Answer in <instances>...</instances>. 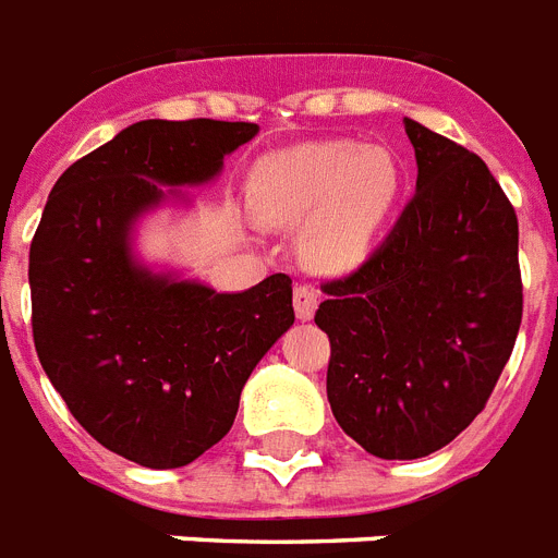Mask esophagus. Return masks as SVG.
<instances>
[{"instance_id":"1","label":"esophagus","mask_w":558,"mask_h":558,"mask_svg":"<svg viewBox=\"0 0 558 558\" xmlns=\"http://www.w3.org/2000/svg\"><path fill=\"white\" fill-rule=\"evenodd\" d=\"M315 310H318V289L310 287V283L294 287V312H298V318L310 320Z\"/></svg>"}]
</instances>
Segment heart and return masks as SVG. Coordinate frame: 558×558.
<instances>
[{"label":"heart","mask_w":558,"mask_h":558,"mask_svg":"<svg viewBox=\"0 0 558 558\" xmlns=\"http://www.w3.org/2000/svg\"><path fill=\"white\" fill-rule=\"evenodd\" d=\"M401 192V169L387 148L352 140H324L257 162L248 197L269 223L315 220L303 238V255L315 269L357 266L381 232Z\"/></svg>","instance_id":"b5f03b06"}]
</instances>
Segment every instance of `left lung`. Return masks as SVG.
<instances>
[{"mask_svg":"<svg viewBox=\"0 0 558 558\" xmlns=\"http://www.w3.org/2000/svg\"><path fill=\"white\" fill-rule=\"evenodd\" d=\"M418 192L381 246L320 283L335 421L378 459L441 450L484 410L522 324L519 220L478 154L404 120Z\"/></svg>","mask_w":558,"mask_h":558,"instance_id":"8db88e82","label":"left lung"}]
</instances>
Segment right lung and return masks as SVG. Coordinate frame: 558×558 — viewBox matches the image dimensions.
Listing matches in <instances>:
<instances>
[{
	"instance_id": "right-lung-1",
	"label": "right lung",
	"mask_w": 558,
	"mask_h": 558,
	"mask_svg": "<svg viewBox=\"0 0 558 558\" xmlns=\"http://www.w3.org/2000/svg\"><path fill=\"white\" fill-rule=\"evenodd\" d=\"M255 122L143 120L53 185L31 243V324L45 375L102 447L171 470L232 429L240 389L294 324L292 278L238 294L131 260V220L166 185L206 183Z\"/></svg>"
}]
</instances>
